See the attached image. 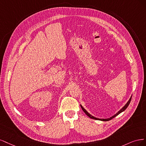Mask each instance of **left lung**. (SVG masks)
Instances as JSON below:
<instances>
[{"label": "left lung", "instance_id": "obj_1", "mask_svg": "<svg viewBox=\"0 0 146 146\" xmlns=\"http://www.w3.org/2000/svg\"><path fill=\"white\" fill-rule=\"evenodd\" d=\"M131 96L130 97V98L129 99V100L128 101V102L126 103V104L122 108V109L119 110V111H117L116 113L115 114V115H114L113 116H112L111 117H109V118H107V119H100V118H98V117H94L93 116H92V115H91L90 113H88L87 111V110L84 109V108L81 105V108H82V110L84 111V112L89 117H90V118H92V119H96V120H100V121H110V120H111V119H113V117H115V116H116L117 115H118L119 113H121V112H123V111H124L127 108V107L129 106V104H130V101H131Z\"/></svg>", "mask_w": 146, "mask_h": 146}]
</instances>
